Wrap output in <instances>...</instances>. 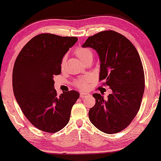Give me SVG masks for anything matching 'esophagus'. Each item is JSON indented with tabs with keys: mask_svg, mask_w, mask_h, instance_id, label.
Masks as SVG:
<instances>
[{
	"mask_svg": "<svg viewBox=\"0 0 161 161\" xmlns=\"http://www.w3.org/2000/svg\"><path fill=\"white\" fill-rule=\"evenodd\" d=\"M89 95V93H80V97L81 98H84V97H86L87 96Z\"/></svg>",
	"mask_w": 161,
	"mask_h": 161,
	"instance_id": "obj_1",
	"label": "esophagus"
}]
</instances>
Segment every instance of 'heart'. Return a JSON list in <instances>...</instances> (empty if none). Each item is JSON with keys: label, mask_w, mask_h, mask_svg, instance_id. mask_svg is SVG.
I'll return each mask as SVG.
<instances>
[{"label": "heart", "mask_w": 161, "mask_h": 161, "mask_svg": "<svg viewBox=\"0 0 161 161\" xmlns=\"http://www.w3.org/2000/svg\"><path fill=\"white\" fill-rule=\"evenodd\" d=\"M75 54H76L77 57L82 61L83 63L88 59H92V58H93V53H92V51L90 49L85 48V47H78V48L75 50ZM66 60V57L65 56L62 58V59L61 61V68H63L64 67ZM90 77H81L75 81V85L81 90L86 89L88 87V84L90 82Z\"/></svg>", "instance_id": "heart-1"}]
</instances>
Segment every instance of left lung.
I'll use <instances>...</instances> for the list:
<instances>
[{"label": "left lung", "mask_w": 161, "mask_h": 161, "mask_svg": "<svg viewBox=\"0 0 161 161\" xmlns=\"http://www.w3.org/2000/svg\"><path fill=\"white\" fill-rule=\"evenodd\" d=\"M82 47L96 51L100 80H105L113 92L107 100L99 93L93 95L96 102L88 113L90 121L104 133L121 131L138 114L145 91V74L138 51L127 38L113 30L89 36Z\"/></svg>", "instance_id": "1"}]
</instances>
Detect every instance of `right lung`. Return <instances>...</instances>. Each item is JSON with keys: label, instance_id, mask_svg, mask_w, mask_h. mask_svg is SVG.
<instances>
[{"label": "right lung", "instance_id": "add662e5", "mask_svg": "<svg viewBox=\"0 0 161 161\" xmlns=\"http://www.w3.org/2000/svg\"><path fill=\"white\" fill-rule=\"evenodd\" d=\"M77 40V37L41 34L25 44L16 59L14 94L27 119L43 131L55 133L62 129L80 97L75 91L58 96L53 80L61 73L62 58Z\"/></svg>", "mask_w": 161, "mask_h": 161}]
</instances>
